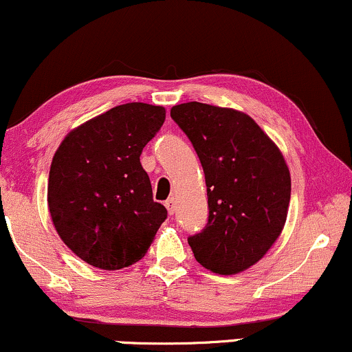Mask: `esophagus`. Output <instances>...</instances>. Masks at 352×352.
I'll return each mask as SVG.
<instances>
[{"label": "esophagus", "mask_w": 352, "mask_h": 352, "mask_svg": "<svg viewBox=\"0 0 352 352\" xmlns=\"http://www.w3.org/2000/svg\"><path fill=\"white\" fill-rule=\"evenodd\" d=\"M165 208H167V211H168V213H170V214L175 213V210H177L175 198L170 197V198H168V200H165Z\"/></svg>", "instance_id": "1"}]
</instances>
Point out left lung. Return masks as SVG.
Masks as SVG:
<instances>
[{
  "instance_id": "obj_1",
  "label": "left lung",
  "mask_w": 352,
  "mask_h": 352,
  "mask_svg": "<svg viewBox=\"0 0 352 352\" xmlns=\"http://www.w3.org/2000/svg\"><path fill=\"white\" fill-rule=\"evenodd\" d=\"M172 120L188 135L205 172L208 224L188 238L214 274L257 264L278 239L290 205V170L280 149L249 114L213 104H175Z\"/></svg>"
}]
</instances>
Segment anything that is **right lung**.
Returning <instances> with one entry per match:
<instances>
[{
	"instance_id": "obj_1",
	"label": "right lung",
	"mask_w": 352,
	"mask_h": 352,
	"mask_svg": "<svg viewBox=\"0 0 352 352\" xmlns=\"http://www.w3.org/2000/svg\"><path fill=\"white\" fill-rule=\"evenodd\" d=\"M164 121V107L120 104L72 129L55 151L50 218L67 248L93 267L118 270L141 261L167 218L139 160Z\"/></svg>"
}]
</instances>
